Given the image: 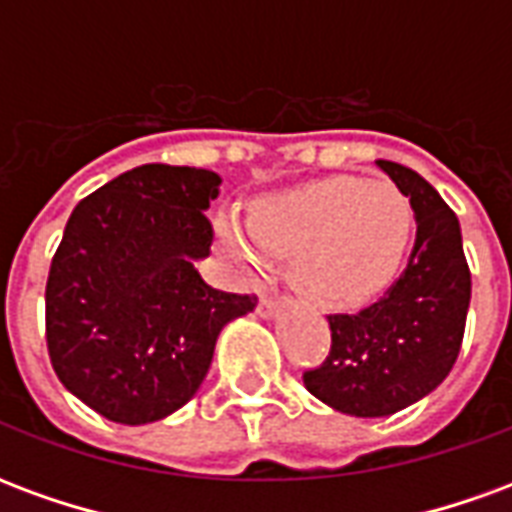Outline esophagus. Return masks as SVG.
<instances>
[{"label":"esophagus","mask_w":512,"mask_h":512,"mask_svg":"<svg viewBox=\"0 0 512 512\" xmlns=\"http://www.w3.org/2000/svg\"><path fill=\"white\" fill-rule=\"evenodd\" d=\"M279 301L271 299V296H260V301H257V315L260 318H271L274 312H277Z\"/></svg>","instance_id":"34e87169"}]
</instances>
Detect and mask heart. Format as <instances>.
<instances>
[{"label": "heart", "instance_id": "obj_1", "mask_svg": "<svg viewBox=\"0 0 512 512\" xmlns=\"http://www.w3.org/2000/svg\"><path fill=\"white\" fill-rule=\"evenodd\" d=\"M414 235V205L389 180H312L257 200L249 219L216 213V244L233 271L260 277L290 257V279L332 310H351L392 285Z\"/></svg>", "mask_w": 512, "mask_h": 512}]
</instances>
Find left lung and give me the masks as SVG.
Listing matches in <instances>:
<instances>
[{"mask_svg": "<svg viewBox=\"0 0 512 512\" xmlns=\"http://www.w3.org/2000/svg\"><path fill=\"white\" fill-rule=\"evenodd\" d=\"M376 164L414 205L417 241L406 271L376 304L329 315L332 351L304 373L312 395L351 417H389L450 376L472 299L458 216L414 169Z\"/></svg>", "mask_w": 512, "mask_h": 512, "instance_id": "obj_1", "label": "left lung"}]
</instances>
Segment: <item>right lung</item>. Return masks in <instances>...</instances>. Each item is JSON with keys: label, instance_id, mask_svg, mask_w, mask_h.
Masks as SVG:
<instances>
[{"label": "right lung", "instance_id": "1", "mask_svg": "<svg viewBox=\"0 0 512 512\" xmlns=\"http://www.w3.org/2000/svg\"><path fill=\"white\" fill-rule=\"evenodd\" d=\"M219 186L211 169L142 164L73 208L46 282V343L62 386L101 417L147 425L186 406L219 332L255 310L194 266L211 255Z\"/></svg>", "mask_w": 512, "mask_h": 512}]
</instances>
